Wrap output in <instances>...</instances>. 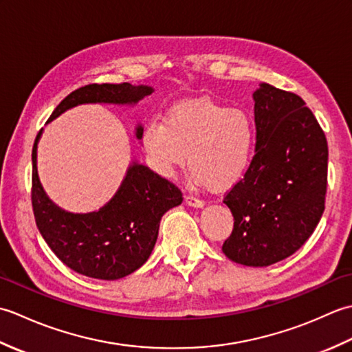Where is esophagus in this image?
I'll use <instances>...</instances> for the list:
<instances>
[{"instance_id":"obj_1","label":"esophagus","mask_w":352,"mask_h":352,"mask_svg":"<svg viewBox=\"0 0 352 352\" xmlns=\"http://www.w3.org/2000/svg\"><path fill=\"white\" fill-rule=\"evenodd\" d=\"M184 201H186V204L190 206V207H195V208L204 207V201H203V199H198V198H195V197L186 195V197H184Z\"/></svg>"}]
</instances>
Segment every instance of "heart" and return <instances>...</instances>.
<instances>
[{"instance_id":"obj_1","label":"heart","mask_w":352,"mask_h":352,"mask_svg":"<svg viewBox=\"0 0 352 352\" xmlns=\"http://www.w3.org/2000/svg\"><path fill=\"white\" fill-rule=\"evenodd\" d=\"M142 145L157 174L172 177L188 157L193 182L226 189L250 168L256 126L242 109L193 98L172 106L164 121H149L142 133Z\"/></svg>"}]
</instances>
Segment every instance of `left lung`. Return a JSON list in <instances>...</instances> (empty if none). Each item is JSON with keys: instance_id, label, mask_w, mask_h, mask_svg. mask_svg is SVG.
<instances>
[{"instance_id": "left-lung-1", "label": "left lung", "mask_w": 352, "mask_h": 352, "mask_svg": "<svg viewBox=\"0 0 352 352\" xmlns=\"http://www.w3.org/2000/svg\"><path fill=\"white\" fill-rule=\"evenodd\" d=\"M252 98L256 154L223 198L234 227L222 251L236 263L261 267L300 250L319 223L328 145L301 96L261 83Z\"/></svg>"}]
</instances>
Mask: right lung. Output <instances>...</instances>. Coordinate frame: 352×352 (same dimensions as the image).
<instances>
[{
    "instance_id": "right-lung-1",
    "label": "right lung",
    "mask_w": 352,
    "mask_h": 352,
    "mask_svg": "<svg viewBox=\"0 0 352 352\" xmlns=\"http://www.w3.org/2000/svg\"><path fill=\"white\" fill-rule=\"evenodd\" d=\"M151 86L87 85L69 94L58 104L50 121L81 104L134 106L151 95ZM144 126H136L142 139ZM34 140L32 203L36 226L51 251L81 275L98 280H119L130 275L151 256L159 236L162 216L182 204L183 193L170 182L136 160L130 163L119 189L107 204L89 213L66 212L52 203L37 174V144Z\"/></svg>"
}]
</instances>
